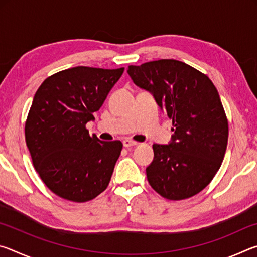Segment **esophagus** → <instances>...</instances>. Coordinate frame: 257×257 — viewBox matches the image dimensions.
<instances>
[{"label":"esophagus","mask_w":257,"mask_h":257,"mask_svg":"<svg viewBox=\"0 0 257 257\" xmlns=\"http://www.w3.org/2000/svg\"><path fill=\"white\" fill-rule=\"evenodd\" d=\"M122 144H123L124 147H132V146L137 145V142H134V141H132V139L125 138L122 141Z\"/></svg>","instance_id":"obj_1"}]
</instances>
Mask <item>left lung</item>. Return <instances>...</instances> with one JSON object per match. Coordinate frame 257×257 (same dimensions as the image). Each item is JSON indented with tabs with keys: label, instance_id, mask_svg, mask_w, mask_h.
<instances>
[{
	"label": "left lung",
	"instance_id": "obj_1",
	"mask_svg": "<svg viewBox=\"0 0 257 257\" xmlns=\"http://www.w3.org/2000/svg\"><path fill=\"white\" fill-rule=\"evenodd\" d=\"M128 73L153 94L175 127L168 145H153L154 159L146 168L151 187L170 201L198 194L220 169L228 144V119L215 86L201 71L172 59L129 66Z\"/></svg>",
	"mask_w": 257,
	"mask_h": 257
}]
</instances>
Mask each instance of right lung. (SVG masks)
Instances as JSON below:
<instances>
[{
	"instance_id": "obj_1",
	"label": "right lung",
	"mask_w": 257,
	"mask_h": 257,
	"mask_svg": "<svg viewBox=\"0 0 257 257\" xmlns=\"http://www.w3.org/2000/svg\"><path fill=\"white\" fill-rule=\"evenodd\" d=\"M124 68L75 67L43 81L25 124L33 164L47 188L59 197L84 203L108 186L122 143L90 137L94 120Z\"/></svg>"
}]
</instances>
